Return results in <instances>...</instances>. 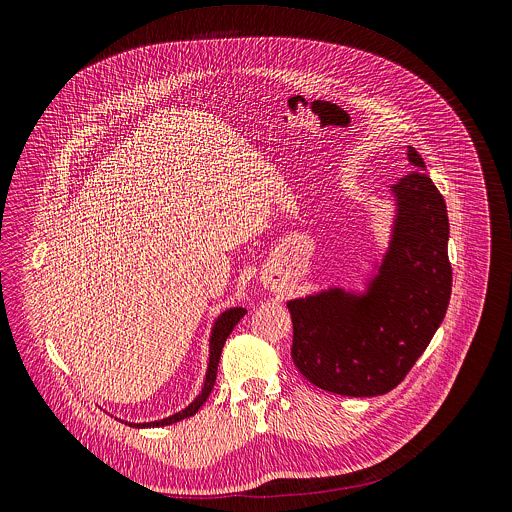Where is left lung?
Instances as JSON below:
<instances>
[{
    "label": "left lung",
    "instance_id": "8db88e82",
    "mask_svg": "<svg viewBox=\"0 0 512 512\" xmlns=\"http://www.w3.org/2000/svg\"><path fill=\"white\" fill-rule=\"evenodd\" d=\"M416 171L392 191L398 215L390 250L368 293L329 290L288 301L292 359L317 388L341 396H380L396 388L438 331L451 295L445 201L408 147Z\"/></svg>",
    "mask_w": 512,
    "mask_h": 512
}]
</instances>
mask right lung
I'll list each match as a JSON object with an SVG mask.
<instances>
[{"instance_id":"right-lung-1","label":"right lung","mask_w":512,"mask_h":512,"mask_svg":"<svg viewBox=\"0 0 512 512\" xmlns=\"http://www.w3.org/2000/svg\"><path fill=\"white\" fill-rule=\"evenodd\" d=\"M244 313H246L244 307H234V309H228V311H224V313L220 315L219 321H217V325H215V329H213V337H211V357H209V370H207L205 388H203V392L195 398V402H193L189 408H185L183 412H179V414H175V416H169V418H165V420H159V422L130 424V426H134V428H153V426L159 428V426H169V424H175V422H179V420H185V418L195 416V414L199 412V408L207 402V398H209V394H211V390H213V386H215L222 347H224L228 335L232 333L234 325L244 317Z\"/></svg>"}]
</instances>
